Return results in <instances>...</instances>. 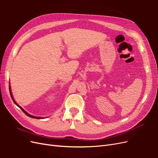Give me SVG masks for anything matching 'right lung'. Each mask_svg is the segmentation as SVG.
<instances>
[{
	"instance_id": "right-lung-1",
	"label": "right lung",
	"mask_w": 158,
	"mask_h": 158,
	"mask_svg": "<svg viewBox=\"0 0 158 158\" xmlns=\"http://www.w3.org/2000/svg\"><path fill=\"white\" fill-rule=\"evenodd\" d=\"M10 95H11V97H12V100H13V101H14V102L15 103V104L16 105H17L18 106H19V108H20V109L21 110H22L25 114H26V115L27 116H29V117H31V118H36V119H40L41 118H40V117H36V116H31V115H30V114H29L28 113H27V112H26L23 109V108H21V106H19L18 104H17V103H16L15 102V101L14 100V99H13V97H12V92H11V91H10Z\"/></svg>"
}]
</instances>
